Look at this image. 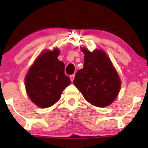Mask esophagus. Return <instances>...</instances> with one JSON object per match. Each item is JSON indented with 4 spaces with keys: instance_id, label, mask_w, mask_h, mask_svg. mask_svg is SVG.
Here are the masks:
<instances>
[{
    "instance_id": "obj_1",
    "label": "esophagus",
    "mask_w": 148,
    "mask_h": 148,
    "mask_svg": "<svg viewBox=\"0 0 148 148\" xmlns=\"http://www.w3.org/2000/svg\"><path fill=\"white\" fill-rule=\"evenodd\" d=\"M70 80H71V82H73V80H74V78H75V75H74V74H73V75H70Z\"/></svg>"
}]
</instances>
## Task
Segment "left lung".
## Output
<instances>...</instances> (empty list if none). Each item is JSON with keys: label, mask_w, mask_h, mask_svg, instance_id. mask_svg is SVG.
Segmentation results:
<instances>
[{"label": "left lung", "mask_w": 148, "mask_h": 148, "mask_svg": "<svg viewBox=\"0 0 148 148\" xmlns=\"http://www.w3.org/2000/svg\"><path fill=\"white\" fill-rule=\"evenodd\" d=\"M84 67L75 74L73 83L84 99L100 108L112 104L120 90L121 82L110 59L102 50L92 53L85 48Z\"/></svg>", "instance_id": "8db88e82"}]
</instances>
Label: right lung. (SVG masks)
<instances>
[{"label":"right lung","mask_w":148,"mask_h":148,"mask_svg":"<svg viewBox=\"0 0 148 148\" xmlns=\"http://www.w3.org/2000/svg\"><path fill=\"white\" fill-rule=\"evenodd\" d=\"M59 50L44 52L35 60L25 78L26 90L33 103L41 108L56 104L62 91L70 84L65 65L58 59Z\"/></svg>","instance_id":"obj_1"}]
</instances>
